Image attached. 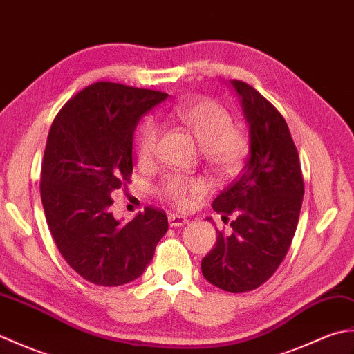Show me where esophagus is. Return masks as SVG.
<instances>
[{
    "label": "esophagus",
    "instance_id": "obj_1",
    "mask_svg": "<svg viewBox=\"0 0 354 354\" xmlns=\"http://www.w3.org/2000/svg\"><path fill=\"white\" fill-rule=\"evenodd\" d=\"M187 222H189V219H187V216H184L181 213H170L169 214V223L171 225L173 228L183 227V225H185Z\"/></svg>",
    "mask_w": 354,
    "mask_h": 354
}]
</instances>
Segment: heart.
Returning a JSON list of instances; mask_svg holds the SVG:
<instances>
[{
	"mask_svg": "<svg viewBox=\"0 0 354 354\" xmlns=\"http://www.w3.org/2000/svg\"><path fill=\"white\" fill-rule=\"evenodd\" d=\"M170 117L181 123L199 141L205 161L217 171L228 173L242 164L248 152V138L242 129L231 124V115L219 103L198 99L179 103L170 109ZM158 126L152 120L141 124L137 137V155L141 162L155 158ZM205 190L199 178L170 175L164 179L160 192L164 199L178 207H189L193 198Z\"/></svg>",
	"mask_w": 354,
	"mask_h": 354,
	"instance_id": "heart-1",
	"label": "heart"
}]
</instances>
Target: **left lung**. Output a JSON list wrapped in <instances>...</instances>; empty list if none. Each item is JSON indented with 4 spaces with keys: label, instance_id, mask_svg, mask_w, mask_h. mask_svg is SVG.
<instances>
[{
    "label": "left lung",
    "instance_id": "1",
    "mask_svg": "<svg viewBox=\"0 0 354 354\" xmlns=\"http://www.w3.org/2000/svg\"><path fill=\"white\" fill-rule=\"evenodd\" d=\"M250 126V153L234 181L213 201V209L234 214L232 232L217 239L201 268L222 290L257 289L288 254L301 212L304 181L288 123L272 103L242 80H231Z\"/></svg>",
    "mask_w": 354,
    "mask_h": 354
}]
</instances>
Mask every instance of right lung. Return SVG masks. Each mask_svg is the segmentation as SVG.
<instances>
[{"label": "right lung", "mask_w": 354, "mask_h": 354, "mask_svg": "<svg viewBox=\"0 0 354 354\" xmlns=\"http://www.w3.org/2000/svg\"><path fill=\"white\" fill-rule=\"evenodd\" d=\"M167 95L95 82L66 102L50 127L39 184L45 219L59 252L86 281H133L169 230L160 208L146 207L127 223L111 213V193L131 183L135 127Z\"/></svg>", "instance_id": "1"}]
</instances>
